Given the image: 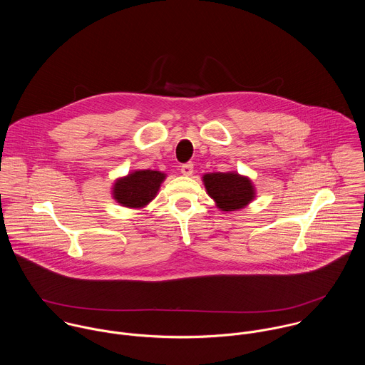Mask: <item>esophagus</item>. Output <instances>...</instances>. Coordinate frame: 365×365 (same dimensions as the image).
I'll return each instance as SVG.
<instances>
[{"instance_id":"obj_1","label":"esophagus","mask_w":365,"mask_h":365,"mask_svg":"<svg viewBox=\"0 0 365 365\" xmlns=\"http://www.w3.org/2000/svg\"><path fill=\"white\" fill-rule=\"evenodd\" d=\"M192 171H194V164L192 163H185V164L181 165V173L184 175H191Z\"/></svg>"}]
</instances>
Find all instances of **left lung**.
Returning <instances> with one entry per match:
<instances>
[{
  "instance_id": "left-lung-1",
  "label": "left lung",
  "mask_w": 365,
  "mask_h": 365,
  "mask_svg": "<svg viewBox=\"0 0 365 365\" xmlns=\"http://www.w3.org/2000/svg\"><path fill=\"white\" fill-rule=\"evenodd\" d=\"M209 197L220 210L245 208L255 200V187L247 177L237 173H210L204 175Z\"/></svg>"
}]
</instances>
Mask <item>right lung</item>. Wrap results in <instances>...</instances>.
<instances>
[{
	"mask_svg": "<svg viewBox=\"0 0 365 365\" xmlns=\"http://www.w3.org/2000/svg\"><path fill=\"white\" fill-rule=\"evenodd\" d=\"M165 174L155 170H138L113 184V198L128 208H143L155 197Z\"/></svg>",
	"mask_w": 365,
	"mask_h": 365,
	"instance_id": "right-lung-1",
	"label": "right lung"
}]
</instances>
